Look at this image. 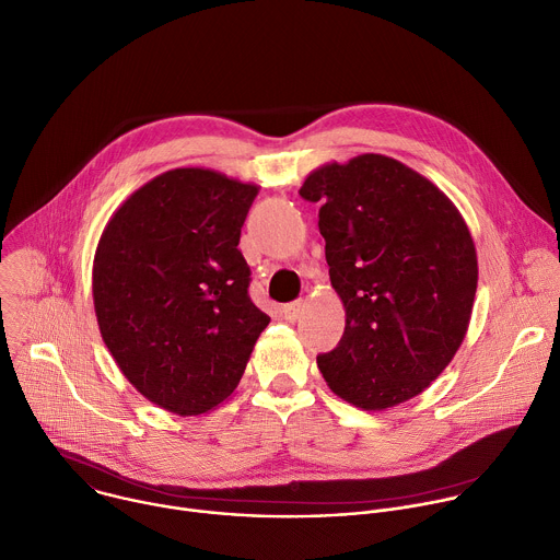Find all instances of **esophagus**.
I'll return each mask as SVG.
<instances>
[{
    "instance_id": "esophagus-1",
    "label": "esophagus",
    "mask_w": 560,
    "mask_h": 560,
    "mask_svg": "<svg viewBox=\"0 0 560 560\" xmlns=\"http://www.w3.org/2000/svg\"><path fill=\"white\" fill-rule=\"evenodd\" d=\"M304 308H306V302L304 300H295V302H289V304L282 306V315H284V319L295 322V319L302 317Z\"/></svg>"
}]
</instances>
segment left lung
I'll list each match as a JSON object with an SVG mask.
<instances>
[{
  "label": "left lung",
  "mask_w": 560,
  "mask_h": 560,
  "mask_svg": "<svg viewBox=\"0 0 560 560\" xmlns=\"http://www.w3.org/2000/svg\"><path fill=\"white\" fill-rule=\"evenodd\" d=\"M330 284L346 308L317 357L328 387L361 409L418 396L457 352L477 291L470 232L448 197L405 164L365 153L313 171Z\"/></svg>",
  "instance_id": "8db88e82"
}]
</instances>
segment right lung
Masks as SVG:
<instances>
[{"mask_svg":"<svg viewBox=\"0 0 560 560\" xmlns=\"http://www.w3.org/2000/svg\"><path fill=\"white\" fill-rule=\"evenodd\" d=\"M256 195L214 171L175 168L136 190L101 236L92 287L103 341L131 385L173 413L221 405L269 324L238 249Z\"/></svg>","mask_w":560,"mask_h":560,"instance_id":"add662e5","label":"right lung"}]
</instances>
